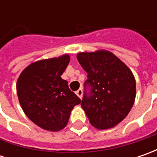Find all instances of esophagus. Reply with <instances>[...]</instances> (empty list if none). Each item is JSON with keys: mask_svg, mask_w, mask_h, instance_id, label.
<instances>
[{"mask_svg": "<svg viewBox=\"0 0 157 157\" xmlns=\"http://www.w3.org/2000/svg\"><path fill=\"white\" fill-rule=\"evenodd\" d=\"M76 94L78 95V98H82V94H83V90L82 89H78V91H76Z\"/></svg>", "mask_w": 157, "mask_h": 157, "instance_id": "esophagus-1", "label": "esophagus"}]
</instances>
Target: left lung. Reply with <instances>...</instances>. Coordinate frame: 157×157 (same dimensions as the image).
Segmentation results:
<instances>
[{"label":"left lung","mask_w":157,"mask_h":157,"mask_svg":"<svg viewBox=\"0 0 157 157\" xmlns=\"http://www.w3.org/2000/svg\"><path fill=\"white\" fill-rule=\"evenodd\" d=\"M77 58L88 74L85 85L91 86L90 96L85 94L81 101L90 123L100 130L115 127L135 103L136 83L133 72L105 50L79 52Z\"/></svg>","instance_id":"obj_1"}]
</instances>
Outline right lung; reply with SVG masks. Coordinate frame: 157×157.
I'll list each match as a JSON object with an SVG mask.
<instances>
[{
	"label": "right lung",
	"instance_id": "obj_1",
	"mask_svg": "<svg viewBox=\"0 0 157 157\" xmlns=\"http://www.w3.org/2000/svg\"><path fill=\"white\" fill-rule=\"evenodd\" d=\"M70 56L42 59L23 70L16 82V92L24 113L43 129L57 132L66 127L71 112L81 100L63 79Z\"/></svg>",
	"mask_w": 157,
	"mask_h": 157
}]
</instances>
